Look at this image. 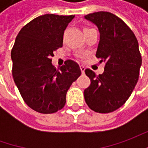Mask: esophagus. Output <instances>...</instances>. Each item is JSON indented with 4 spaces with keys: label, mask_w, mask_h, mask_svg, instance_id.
Returning <instances> with one entry per match:
<instances>
[{
    "label": "esophagus",
    "mask_w": 148,
    "mask_h": 148,
    "mask_svg": "<svg viewBox=\"0 0 148 148\" xmlns=\"http://www.w3.org/2000/svg\"><path fill=\"white\" fill-rule=\"evenodd\" d=\"M80 68H81V71H82V73H85V66H80Z\"/></svg>",
    "instance_id": "1"
}]
</instances>
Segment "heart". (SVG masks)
Returning <instances> with one entry per match:
<instances>
[{
    "label": "heart",
    "mask_w": 148,
    "mask_h": 148,
    "mask_svg": "<svg viewBox=\"0 0 148 148\" xmlns=\"http://www.w3.org/2000/svg\"><path fill=\"white\" fill-rule=\"evenodd\" d=\"M90 29V28H88V27H86V28L84 29V30H86V29Z\"/></svg>",
    "instance_id": "1"
}]
</instances>
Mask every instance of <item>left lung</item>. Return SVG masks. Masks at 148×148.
I'll return each instance as SVG.
<instances>
[{
	"instance_id": "left-lung-1",
	"label": "left lung",
	"mask_w": 148,
	"mask_h": 148,
	"mask_svg": "<svg viewBox=\"0 0 148 148\" xmlns=\"http://www.w3.org/2000/svg\"><path fill=\"white\" fill-rule=\"evenodd\" d=\"M85 18L99 29L95 56L105 65L98 76L89 68L85 70L90 84L84 90V97L90 110L110 113L125 104L138 82L142 64L138 39L131 29L110 12H95Z\"/></svg>"
}]
</instances>
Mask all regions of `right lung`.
<instances>
[{"mask_svg":"<svg viewBox=\"0 0 148 148\" xmlns=\"http://www.w3.org/2000/svg\"><path fill=\"white\" fill-rule=\"evenodd\" d=\"M74 15L46 14L32 20L16 36L11 50L12 75L24 101L41 114H53L66 104V95L82 71L67 59L61 68L52 65L62 47L63 34Z\"/></svg>","mask_w":148,"mask_h":148,"instance_id":"right-lung-1","label":"right lung"}]
</instances>
